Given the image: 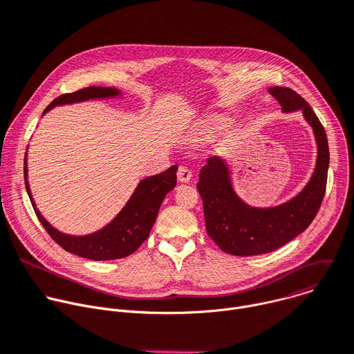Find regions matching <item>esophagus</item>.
I'll list each match as a JSON object with an SVG mask.
<instances>
[{
	"label": "esophagus",
	"mask_w": 354,
	"mask_h": 354,
	"mask_svg": "<svg viewBox=\"0 0 354 354\" xmlns=\"http://www.w3.org/2000/svg\"><path fill=\"white\" fill-rule=\"evenodd\" d=\"M190 179H192V171L187 167H185V165L179 167V169H178V180L182 182V183H187Z\"/></svg>",
	"instance_id": "1"
}]
</instances>
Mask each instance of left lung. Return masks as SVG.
Returning a JSON list of instances; mask_svg holds the SVG:
<instances>
[{
	"label": "left lung",
	"mask_w": 354,
	"mask_h": 354,
	"mask_svg": "<svg viewBox=\"0 0 354 354\" xmlns=\"http://www.w3.org/2000/svg\"><path fill=\"white\" fill-rule=\"evenodd\" d=\"M268 91L282 111L302 110L317 142V160L309 183L299 195L277 207L245 205L232 187L230 172L220 156H212L201 169L198 190L203 201L206 230L227 254L259 255L271 252L308 229L322 205L329 169V145L324 125L310 106L292 88L274 86Z\"/></svg>",
	"instance_id": "8db88e82"
}]
</instances>
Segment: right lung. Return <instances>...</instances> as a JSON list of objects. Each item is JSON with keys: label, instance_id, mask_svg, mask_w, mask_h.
Returning <instances> with one entry per match:
<instances>
[{"label": "right lung", "instance_id": "1", "mask_svg": "<svg viewBox=\"0 0 354 354\" xmlns=\"http://www.w3.org/2000/svg\"><path fill=\"white\" fill-rule=\"evenodd\" d=\"M117 94H120V91L111 87H86L59 95L46 107L45 113L55 106L84 102L88 99L114 97ZM176 171L178 165H172L164 172L145 178L140 182L134 195L124 209L104 229L94 234L75 237L55 230L35 207L26 180V155L24 162L26 192L44 229L63 250L94 261L124 259V257L133 254L148 239L160 203H162L168 192L176 186Z\"/></svg>", "mask_w": 354, "mask_h": 354}]
</instances>
